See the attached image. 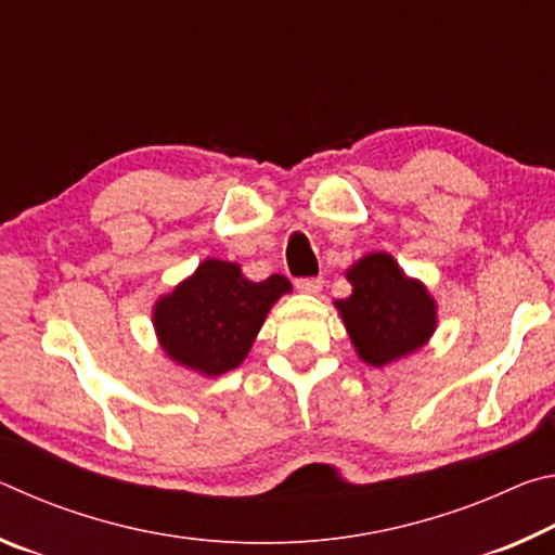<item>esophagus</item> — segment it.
<instances>
[{
	"mask_svg": "<svg viewBox=\"0 0 555 555\" xmlns=\"http://www.w3.org/2000/svg\"><path fill=\"white\" fill-rule=\"evenodd\" d=\"M296 288L300 291V294H318V291L323 288V279L321 276H313V279H298L296 281Z\"/></svg>",
	"mask_w": 555,
	"mask_h": 555,
	"instance_id": "1",
	"label": "esophagus"
}]
</instances>
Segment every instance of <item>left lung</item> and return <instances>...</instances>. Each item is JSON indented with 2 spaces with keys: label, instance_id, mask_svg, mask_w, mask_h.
<instances>
[{
  "label": "left lung",
  "instance_id": "obj_1",
  "mask_svg": "<svg viewBox=\"0 0 555 555\" xmlns=\"http://www.w3.org/2000/svg\"><path fill=\"white\" fill-rule=\"evenodd\" d=\"M352 294L335 300L357 357L370 367L399 362L428 345L438 304L389 251H370L345 271Z\"/></svg>",
  "mask_w": 555,
  "mask_h": 555
}]
</instances>
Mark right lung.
Instances as JSON below:
<instances>
[{"label":"right lung","mask_w":555,"mask_h":555,"mask_svg":"<svg viewBox=\"0 0 555 555\" xmlns=\"http://www.w3.org/2000/svg\"><path fill=\"white\" fill-rule=\"evenodd\" d=\"M284 294H291L286 276L251 281L237 261L203 259L191 276L156 298V340L171 362L203 377H220L244 362L271 306Z\"/></svg>","instance_id":"1"}]
</instances>
